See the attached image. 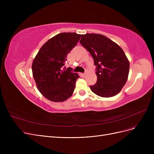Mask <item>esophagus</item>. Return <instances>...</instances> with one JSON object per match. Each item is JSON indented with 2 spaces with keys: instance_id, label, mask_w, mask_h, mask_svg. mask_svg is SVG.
Returning <instances> with one entry per match:
<instances>
[{
  "instance_id": "obj_1",
  "label": "esophagus",
  "mask_w": 154,
  "mask_h": 154,
  "mask_svg": "<svg viewBox=\"0 0 154 154\" xmlns=\"http://www.w3.org/2000/svg\"><path fill=\"white\" fill-rule=\"evenodd\" d=\"M86 74H87V72H85V73H83V74H82V76H83V77H85V76H86Z\"/></svg>"
}]
</instances>
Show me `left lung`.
<instances>
[{"label": "left lung", "instance_id": "left-lung-1", "mask_svg": "<svg viewBox=\"0 0 154 154\" xmlns=\"http://www.w3.org/2000/svg\"><path fill=\"white\" fill-rule=\"evenodd\" d=\"M80 44L91 54L96 66L97 82L90 86L96 95L109 97L118 94L127 81L130 63L123 50L105 36L82 35Z\"/></svg>", "mask_w": 154, "mask_h": 154}]
</instances>
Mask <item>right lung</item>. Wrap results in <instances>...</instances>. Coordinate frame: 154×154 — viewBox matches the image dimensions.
<instances>
[{
    "mask_svg": "<svg viewBox=\"0 0 154 154\" xmlns=\"http://www.w3.org/2000/svg\"><path fill=\"white\" fill-rule=\"evenodd\" d=\"M80 36L76 32L57 35L42 45L32 62V76L37 88L50 101H64L72 94L80 76L64 66L67 54Z\"/></svg>",
    "mask_w": 154,
    "mask_h": 154,
    "instance_id": "right-lung-1",
    "label": "right lung"
}]
</instances>
